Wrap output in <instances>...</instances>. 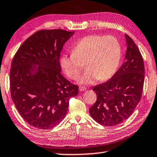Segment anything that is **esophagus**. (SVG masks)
<instances>
[{
    "label": "esophagus",
    "instance_id": "esophagus-1",
    "mask_svg": "<svg viewBox=\"0 0 157 157\" xmlns=\"http://www.w3.org/2000/svg\"><path fill=\"white\" fill-rule=\"evenodd\" d=\"M86 87H83V86L79 87V91L80 92H83V91H86Z\"/></svg>",
    "mask_w": 157,
    "mask_h": 157
}]
</instances>
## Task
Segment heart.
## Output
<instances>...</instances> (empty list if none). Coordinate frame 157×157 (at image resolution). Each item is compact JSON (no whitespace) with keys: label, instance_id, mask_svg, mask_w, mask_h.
<instances>
[{"label":"heart","instance_id":"heart-1","mask_svg":"<svg viewBox=\"0 0 157 157\" xmlns=\"http://www.w3.org/2000/svg\"><path fill=\"white\" fill-rule=\"evenodd\" d=\"M122 56L121 45L114 36L90 35L82 38L72 49V54L63 55L60 66L68 78L76 80L86 65L87 71L78 83L90 85L96 81L108 80L114 75Z\"/></svg>","mask_w":157,"mask_h":157}]
</instances>
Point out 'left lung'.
<instances>
[{
    "label": "left lung",
    "instance_id": "1",
    "mask_svg": "<svg viewBox=\"0 0 157 157\" xmlns=\"http://www.w3.org/2000/svg\"><path fill=\"white\" fill-rule=\"evenodd\" d=\"M125 61L113 76L92 90L97 101L90 108V116L99 124L114 126L130 117L141 100L144 83L143 57L134 40L125 34Z\"/></svg>",
    "mask_w": 157,
    "mask_h": 157
}]
</instances>
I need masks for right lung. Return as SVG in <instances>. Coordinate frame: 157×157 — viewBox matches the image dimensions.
Segmentation results:
<instances>
[{
  "mask_svg": "<svg viewBox=\"0 0 157 157\" xmlns=\"http://www.w3.org/2000/svg\"><path fill=\"white\" fill-rule=\"evenodd\" d=\"M74 32L43 29L16 52L10 70V92L19 114L40 130L53 128L64 119L69 100L78 87L61 74L60 56Z\"/></svg>",
  "mask_w": 157,
  "mask_h": 157,
  "instance_id": "1",
  "label": "right lung"
}]
</instances>
